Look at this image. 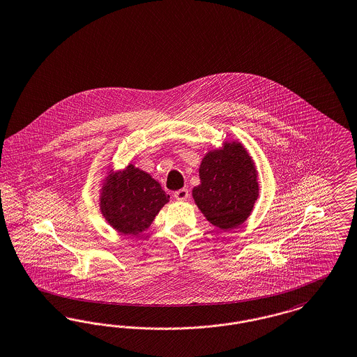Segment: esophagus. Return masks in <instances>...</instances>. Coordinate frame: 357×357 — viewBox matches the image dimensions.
<instances>
[{"mask_svg":"<svg viewBox=\"0 0 357 357\" xmlns=\"http://www.w3.org/2000/svg\"><path fill=\"white\" fill-rule=\"evenodd\" d=\"M188 197H190V194H188L187 188H181V190L174 192V198L176 200H181V202L188 199Z\"/></svg>","mask_w":357,"mask_h":357,"instance_id":"esophagus-1","label":"esophagus"}]
</instances>
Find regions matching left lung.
I'll list each match as a JSON object with an SVG mask.
<instances>
[{"instance_id": "left-lung-1", "label": "left lung", "mask_w": 357, "mask_h": 357, "mask_svg": "<svg viewBox=\"0 0 357 357\" xmlns=\"http://www.w3.org/2000/svg\"><path fill=\"white\" fill-rule=\"evenodd\" d=\"M199 178L192 198L206 219L223 231L242 226L259 198L257 166L242 143L226 141L206 153Z\"/></svg>"}]
</instances>
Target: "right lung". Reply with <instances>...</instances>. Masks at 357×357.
<instances>
[{
    "label": "right lung",
    "instance_id": "obj_1",
    "mask_svg": "<svg viewBox=\"0 0 357 357\" xmlns=\"http://www.w3.org/2000/svg\"><path fill=\"white\" fill-rule=\"evenodd\" d=\"M100 194V214L123 235H137L149 229L170 199L158 181L132 163L118 172L109 169Z\"/></svg>",
    "mask_w": 357,
    "mask_h": 357
}]
</instances>
